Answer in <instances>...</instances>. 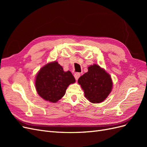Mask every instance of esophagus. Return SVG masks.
Masks as SVG:
<instances>
[{
  "instance_id": "1",
  "label": "esophagus",
  "mask_w": 147,
  "mask_h": 147,
  "mask_svg": "<svg viewBox=\"0 0 147 147\" xmlns=\"http://www.w3.org/2000/svg\"><path fill=\"white\" fill-rule=\"evenodd\" d=\"M74 77H75V80H77L79 78V77H80V73H76V74H75Z\"/></svg>"
}]
</instances>
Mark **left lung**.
Here are the masks:
<instances>
[{
  "label": "left lung",
  "instance_id": "8db88e82",
  "mask_svg": "<svg viewBox=\"0 0 147 147\" xmlns=\"http://www.w3.org/2000/svg\"><path fill=\"white\" fill-rule=\"evenodd\" d=\"M78 83L84 90L86 98L94 104L104 101L113 86L110 75L97 64L88 67V72L78 78Z\"/></svg>",
  "mask_w": 147,
  "mask_h": 147
}]
</instances>
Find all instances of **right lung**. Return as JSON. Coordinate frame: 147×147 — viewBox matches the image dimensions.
<instances>
[{
	"instance_id": "obj_1",
	"label": "right lung",
	"mask_w": 147,
	"mask_h": 147,
	"mask_svg": "<svg viewBox=\"0 0 147 147\" xmlns=\"http://www.w3.org/2000/svg\"><path fill=\"white\" fill-rule=\"evenodd\" d=\"M75 79L70 71L64 72L56 61L50 63L39 70L35 78V88L43 99L56 102L63 97L67 88Z\"/></svg>"
}]
</instances>
